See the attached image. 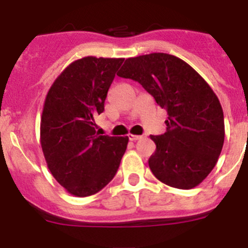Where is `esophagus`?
Listing matches in <instances>:
<instances>
[{
  "instance_id": "esophagus-1",
  "label": "esophagus",
  "mask_w": 248,
  "mask_h": 248,
  "mask_svg": "<svg viewBox=\"0 0 248 248\" xmlns=\"http://www.w3.org/2000/svg\"><path fill=\"white\" fill-rule=\"evenodd\" d=\"M128 138H129V140L136 141V140H138V139H140L141 136H136V134H128Z\"/></svg>"
}]
</instances>
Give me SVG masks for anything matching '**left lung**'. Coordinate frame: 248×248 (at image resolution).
Returning <instances> with one entry per match:
<instances>
[{
  "label": "left lung",
  "mask_w": 248,
  "mask_h": 248,
  "mask_svg": "<svg viewBox=\"0 0 248 248\" xmlns=\"http://www.w3.org/2000/svg\"><path fill=\"white\" fill-rule=\"evenodd\" d=\"M120 78L140 83L167 110L166 132L150 136L156 150L149 167L160 182L193 189L211 173L224 144V116L219 99L188 63L167 53L128 58Z\"/></svg>",
  "instance_id": "1"
}]
</instances>
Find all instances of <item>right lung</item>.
I'll use <instances>...</instances> for the list:
<instances>
[{
	"mask_svg": "<svg viewBox=\"0 0 248 248\" xmlns=\"http://www.w3.org/2000/svg\"><path fill=\"white\" fill-rule=\"evenodd\" d=\"M124 58L85 57L50 86L41 116L40 141L48 170L68 193L85 198L111 182L128 137L99 136L94 117Z\"/></svg>",
	"mask_w": 248,
	"mask_h": 248,
	"instance_id": "obj_1",
	"label": "right lung"
}]
</instances>
